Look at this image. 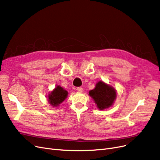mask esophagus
<instances>
[{"mask_svg": "<svg viewBox=\"0 0 160 160\" xmlns=\"http://www.w3.org/2000/svg\"><path fill=\"white\" fill-rule=\"evenodd\" d=\"M76 90H77L78 92H80V93L83 92V91H84V89H83V88H77Z\"/></svg>", "mask_w": 160, "mask_h": 160, "instance_id": "34e87169", "label": "esophagus"}]
</instances>
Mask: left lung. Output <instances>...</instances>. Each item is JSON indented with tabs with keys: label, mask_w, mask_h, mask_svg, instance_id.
I'll use <instances>...</instances> for the list:
<instances>
[{
	"label": "left lung",
	"mask_w": 160,
	"mask_h": 160,
	"mask_svg": "<svg viewBox=\"0 0 160 160\" xmlns=\"http://www.w3.org/2000/svg\"><path fill=\"white\" fill-rule=\"evenodd\" d=\"M98 109L102 110L112 107L116 99V90L103 81L97 83L93 89L89 92Z\"/></svg>",
	"instance_id": "8db88e82"
}]
</instances>
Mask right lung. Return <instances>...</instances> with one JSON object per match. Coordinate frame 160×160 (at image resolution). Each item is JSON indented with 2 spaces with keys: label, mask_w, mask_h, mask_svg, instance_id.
Segmentation results:
<instances>
[{
  "label": "right lung",
  "mask_w": 160,
  "mask_h": 160,
  "mask_svg": "<svg viewBox=\"0 0 160 160\" xmlns=\"http://www.w3.org/2000/svg\"><path fill=\"white\" fill-rule=\"evenodd\" d=\"M68 96V92L60 86H56L48 95V101L53 107H58Z\"/></svg>",
  "instance_id": "obj_1"
}]
</instances>
